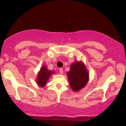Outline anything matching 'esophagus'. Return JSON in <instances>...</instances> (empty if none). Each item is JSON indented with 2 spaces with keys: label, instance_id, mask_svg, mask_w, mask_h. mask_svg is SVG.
Instances as JSON below:
<instances>
[{
  "label": "esophagus",
  "instance_id": "34e87169",
  "mask_svg": "<svg viewBox=\"0 0 126 126\" xmlns=\"http://www.w3.org/2000/svg\"><path fill=\"white\" fill-rule=\"evenodd\" d=\"M59 72H60V73L61 74H62L63 73V69H62V68H60V69H59Z\"/></svg>",
  "mask_w": 126,
  "mask_h": 126
}]
</instances>
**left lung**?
I'll return each instance as SVG.
<instances>
[{
    "label": "left lung",
    "mask_w": 126,
    "mask_h": 126,
    "mask_svg": "<svg viewBox=\"0 0 126 126\" xmlns=\"http://www.w3.org/2000/svg\"><path fill=\"white\" fill-rule=\"evenodd\" d=\"M68 80L71 88L74 91L83 88L88 80V72L82 62L72 63L71 69L67 72Z\"/></svg>",
    "instance_id": "8db88e82"
}]
</instances>
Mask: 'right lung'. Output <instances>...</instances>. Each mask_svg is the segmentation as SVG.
<instances>
[{"mask_svg":"<svg viewBox=\"0 0 126 126\" xmlns=\"http://www.w3.org/2000/svg\"><path fill=\"white\" fill-rule=\"evenodd\" d=\"M53 73H54L53 71L48 70L46 66L42 67L38 74L37 79H36L38 84L41 87H44L46 84L50 75Z\"/></svg>","mask_w":126,"mask_h":126,"instance_id":"add662e5","label":"right lung"}]
</instances>
